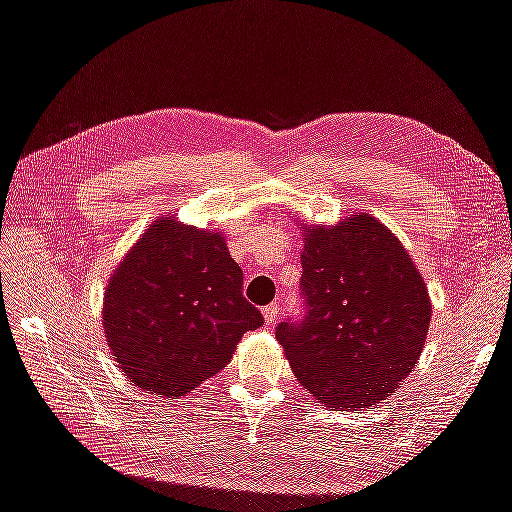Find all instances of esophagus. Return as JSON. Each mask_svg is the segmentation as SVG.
Returning <instances> with one entry per match:
<instances>
[{
  "label": "esophagus",
  "instance_id": "esophagus-1",
  "mask_svg": "<svg viewBox=\"0 0 512 512\" xmlns=\"http://www.w3.org/2000/svg\"><path fill=\"white\" fill-rule=\"evenodd\" d=\"M277 314H280V305H277V303H269V305L262 307V316H265L267 324H273L277 320Z\"/></svg>",
  "mask_w": 512,
  "mask_h": 512
}]
</instances>
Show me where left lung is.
<instances>
[{
    "mask_svg": "<svg viewBox=\"0 0 512 512\" xmlns=\"http://www.w3.org/2000/svg\"><path fill=\"white\" fill-rule=\"evenodd\" d=\"M303 318L277 324L294 376L327 408L376 406L414 369L429 331L425 280L369 213L305 226Z\"/></svg>",
    "mask_w": 512,
    "mask_h": 512,
    "instance_id": "1",
    "label": "left lung"
}]
</instances>
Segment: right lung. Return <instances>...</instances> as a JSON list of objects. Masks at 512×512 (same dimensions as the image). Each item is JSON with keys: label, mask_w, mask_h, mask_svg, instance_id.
Returning a JSON list of instances; mask_svg holds the SVG:
<instances>
[{"label": "right lung", "mask_w": 512, "mask_h": 512, "mask_svg": "<svg viewBox=\"0 0 512 512\" xmlns=\"http://www.w3.org/2000/svg\"><path fill=\"white\" fill-rule=\"evenodd\" d=\"M104 333L123 374L179 397L228 365L262 314L243 297V271L218 230L162 218L115 269Z\"/></svg>", "instance_id": "add662e5"}]
</instances>
